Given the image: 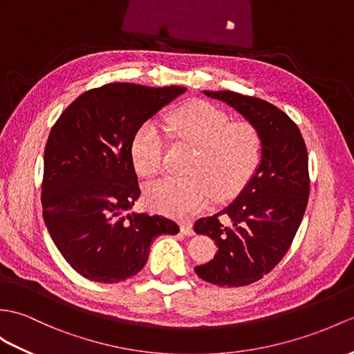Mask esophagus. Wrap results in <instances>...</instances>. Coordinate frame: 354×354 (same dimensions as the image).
<instances>
[{
	"instance_id": "1",
	"label": "esophagus",
	"mask_w": 354,
	"mask_h": 354,
	"mask_svg": "<svg viewBox=\"0 0 354 354\" xmlns=\"http://www.w3.org/2000/svg\"><path fill=\"white\" fill-rule=\"evenodd\" d=\"M180 232L187 236H193L194 231H193L192 223H180Z\"/></svg>"
}]
</instances>
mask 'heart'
I'll list each match as a JSON object with an SVG mask.
<instances>
[{
    "instance_id": "b5f03b06",
    "label": "heart",
    "mask_w": 354,
    "mask_h": 354,
    "mask_svg": "<svg viewBox=\"0 0 354 354\" xmlns=\"http://www.w3.org/2000/svg\"><path fill=\"white\" fill-rule=\"evenodd\" d=\"M175 138L196 147L187 178H162L145 188L152 211L187 217L207 207L212 196L227 199L240 193L257 171L262 138L249 122H232L229 114L209 102L192 101L167 118ZM164 137L151 122L143 123L131 140V158L143 176L162 167Z\"/></svg>"
}]
</instances>
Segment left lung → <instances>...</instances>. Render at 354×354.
Listing matches in <instances>:
<instances>
[{
  "label": "left lung",
  "instance_id": "8db88e82",
  "mask_svg": "<svg viewBox=\"0 0 354 354\" xmlns=\"http://www.w3.org/2000/svg\"><path fill=\"white\" fill-rule=\"evenodd\" d=\"M203 93L232 106L262 138L261 162L240 194L194 223V232L218 248L196 274L218 286H244L268 274L290 249L308 205V151L297 125L273 104L229 90ZM218 215L232 225L221 224Z\"/></svg>",
  "mask_w": 354,
  "mask_h": 354
}]
</instances>
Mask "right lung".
<instances>
[{
	"mask_svg": "<svg viewBox=\"0 0 354 354\" xmlns=\"http://www.w3.org/2000/svg\"><path fill=\"white\" fill-rule=\"evenodd\" d=\"M185 87L113 83L78 96L45 146L44 220L68 264L88 281L118 283L137 274L160 235L179 226L128 212L140 196L131 140Z\"/></svg>",
	"mask_w": 354,
	"mask_h": 354,
	"instance_id": "1",
	"label": "right lung"
}]
</instances>
